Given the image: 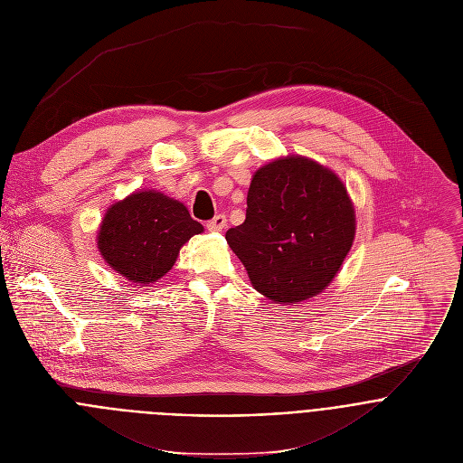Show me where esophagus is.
Segmentation results:
<instances>
[{"instance_id": "esophagus-1", "label": "esophagus", "mask_w": 463, "mask_h": 463, "mask_svg": "<svg viewBox=\"0 0 463 463\" xmlns=\"http://www.w3.org/2000/svg\"><path fill=\"white\" fill-rule=\"evenodd\" d=\"M228 221H226V215H215L206 226L210 232H222L226 228Z\"/></svg>"}]
</instances>
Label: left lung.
<instances>
[{"label":"left lung","mask_w":463,"mask_h":463,"mask_svg":"<svg viewBox=\"0 0 463 463\" xmlns=\"http://www.w3.org/2000/svg\"><path fill=\"white\" fill-rule=\"evenodd\" d=\"M246 221L226 232L251 287L277 305H299L337 275L355 237V210L339 175L303 155L260 165Z\"/></svg>","instance_id":"left-lung-1"}]
</instances>
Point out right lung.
<instances>
[{"label":"right lung","mask_w":463,"mask_h":463,"mask_svg":"<svg viewBox=\"0 0 463 463\" xmlns=\"http://www.w3.org/2000/svg\"><path fill=\"white\" fill-rule=\"evenodd\" d=\"M203 232L180 201L140 190L108 208L97 246L111 269L137 287H151L173 268L180 248Z\"/></svg>","instance_id":"obj_1"}]
</instances>
